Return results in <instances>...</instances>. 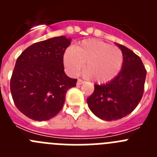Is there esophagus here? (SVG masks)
Returning a JSON list of instances; mask_svg holds the SVG:
<instances>
[{
	"mask_svg": "<svg viewBox=\"0 0 157 157\" xmlns=\"http://www.w3.org/2000/svg\"><path fill=\"white\" fill-rule=\"evenodd\" d=\"M83 83H84V81H82V79H78L77 85H82V84H83Z\"/></svg>",
	"mask_w": 157,
	"mask_h": 157,
	"instance_id": "1",
	"label": "esophagus"
}]
</instances>
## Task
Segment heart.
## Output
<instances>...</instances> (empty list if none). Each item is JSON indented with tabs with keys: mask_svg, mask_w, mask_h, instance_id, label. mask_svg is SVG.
Masks as SVG:
<instances>
[{
	"mask_svg": "<svg viewBox=\"0 0 157 157\" xmlns=\"http://www.w3.org/2000/svg\"><path fill=\"white\" fill-rule=\"evenodd\" d=\"M85 64V71L94 81L106 83L120 73L123 63V51L116 45L98 39H86L63 55V64L71 76L79 74Z\"/></svg>",
	"mask_w": 157,
	"mask_h": 157,
	"instance_id": "b5f03b06",
	"label": "heart"
}]
</instances>
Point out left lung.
Segmentation results:
<instances>
[{
	"label": "left lung",
	"instance_id": "obj_1",
	"mask_svg": "<svg viewBox=\"0 0 157 157\" xmlns=\"http://www.w3.org/2000/svg\"><path fill=\"white\" fill-rule=\"evenodd\" d=\"M123 51V63L115 78L104 85H94L87 98L91 112L106 121L122 119L135 109L143 96L146 69L132 50L117 44Z\"/></svg>",
	"mask_w": 157,
	"mask_h": 157
}]
</instances>
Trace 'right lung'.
I'll use <instances>...</instances> for the list:
<instances>
[{
  "label": "right lung",
  "mask_w": 157,
  "mask_h": 157,
  "mask_svg": "<svg viewBox=\"0 0 157 157\" xmlns=\"http://www.w3.org/2000/svg\"><path fill=\"white\" fill-rule=\"evenodd\" d=\"M71 39L59 36L36 42L16 59L10 81L16 108L35 121L56 116L63 106L67 91L77 79L65 74L63 54Z\"/></svg>",
  "instance_id": "1"
}]
</instances>
